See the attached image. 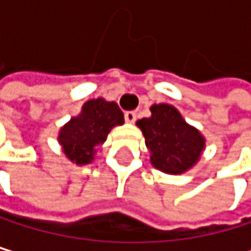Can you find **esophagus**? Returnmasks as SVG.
<instances>
[{
  "mask_svg": "<svg viewBox=\"0 0 251 251\" xmlns=\"http://www.w3.org/2000/svg\"><path fill=\"white\" fill-rule=\"evenodd\" d=\"M137 119V113L135 111H126L125 113V120H126L128 123H134Z\"/></svg>",
  "mask_w": 251,
  "mask_h": 251,
  "instance_id": "34e87169",
  "label": "esophagus"
}]
</instances>
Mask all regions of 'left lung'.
Returning a JSON list of instances; mask_svg holds the SVG:
<instances>
[{
	"label": "left lung",
	"instance_id": "8db88e82",
	"mask_svg": "<svg viewBox=\"0 0 251 251\" xmlns=\"http://www.w3.org/2000/svg\"><path fill=\"white\" fill-rule=\"evenodd\" d=\"M152 116L137 122L155 169L167 175L190 170L205 149V138L169 103H155Z\"/></svg>",
	"mask_w": 251,
	"mask_h": 251
}]
</instances>
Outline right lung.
I'll return each mask as SVG.
<instances>
[{"label": "right lung", "mask_w": 251, "mask_h": 251, "mask_svg": "<svg viewBox=\"0 0 251 251\" xmlns=\"http://www.w3.org/2000/svg\"><path fill=\"white\" fill-rule=\"evenodd\" d=\"M123 122V113L116 102L102 98L90 99L82 105L81 113L60 129L58 143L72 162L85 166L93 161L95 148L107 140L110 131Z\"/></svg>", "instance_id": "obj_1"}]
</instances>
